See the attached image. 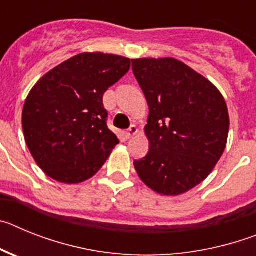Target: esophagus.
Segmentation results:
<instances>
[{
    "label": "esophagus",
    "instance_id": "34e87169",
    "mask_svg": "<svg viewBox=\"0 0 256 256\" xmlns=\"http://www.w3.org/2000/svg\"><path fill=\"white\" fill-rule=\"evenodd\" d=\"M138 133V128L136 126H130V128L126 132V138H132L133 136H136Z\"/></svg>",
    "mask_w": 256,
    "mask_h": 256
}]
</instances>
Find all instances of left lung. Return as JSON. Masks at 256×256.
I'll list each match as a JSON object with an SVG mask.
<instances>
[{
    "mask_svg": "<svg viewBox=\"0 0 256 256\" xmlns=\"http://www.w3.org/2000/svg\"><path fill=\"white\" fill-rule=\"evenodd\" d=\"M148 100V154L134 160L142 182L164 196L186 194L216 168L227 146L230 115L218 88L173 58H133Z\"/></svg>",
    "mask_w": 256,
    "mask_h": 256,
    "instance_id": "obj_1",
    "label": "left lung"
}]
</instances>
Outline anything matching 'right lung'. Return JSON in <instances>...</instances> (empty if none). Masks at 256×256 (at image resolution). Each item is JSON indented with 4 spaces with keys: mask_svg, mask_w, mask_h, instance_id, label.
I'll use <instances>...</instances> for the list:
<instances>
[{
    "mask_svg": "<svg viewBox=\"0 0 256 256\" xmlns=\"http://www.w3.org/2000/svg\"><path fill=\"white\" fill-rule=\"evenodd\" d=\"M130 68V58L83 52L51 69L22 108L26 146L52 180L76 184L94 177L119 144L108 128L102 97Z\"/></svg>",
    "mask_w": 256,
    "mask_h": 256,
    "instance_id": "obj_1",
    "label": "right lung"
}]
</instances>
